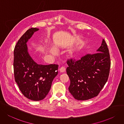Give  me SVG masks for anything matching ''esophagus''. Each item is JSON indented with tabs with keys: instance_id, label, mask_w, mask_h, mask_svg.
<instances>
[{
	"instance_id": "esophagus-1",
	"label": "esophagus",
	"mask_w": 124,
	"mask_h": 124,
	"mask_svg": "<svg viewBox=\"0 0 124 124\" xmlns=\"http://www.w3.org/2000/svg\"><path fill=\"white\" fill-rule=\"evenodd\" d=\"M59 70L60 71V72H64L66 71V68L64 67H62L61 68H59Z\"/></svg>"
}]
</instances>
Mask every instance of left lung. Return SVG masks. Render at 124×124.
<instances>
[{"mask_svg":"<svg viewBox=\"0 0 124 124\" xmlns=\"http://www.w3.org/2000/svg\"><path fill=\"white\" fill-rule=\"evenodd\" d=\"M67 73L70 78L69 91L77 100H87L97 96L106 83L110 68L109 49L104 39L97 53L86 54L76 61H67Z\"/></svg>","mask_w":124,"mask_h":124,"instance_id":"obj_1","label":"left lung"}]
</instances>
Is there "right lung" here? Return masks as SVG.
Listing matches in <instances>:
<instances>
[{"label": "right lung", "mask_w": 124, "mask_h": 124, "mask_svg": "<svg viewBox=\"0 0 124 124\" xmlns=\"http://www.w3.org/2000/svg\"><path fill=\"white\" fill-rule=\"evenodd\" d=\"M38 30L37 28L28 29L18 40L14 51L15 80L23 95L33 101H40L46 97L58 68L56 64L38 65L29 55L26 43Z\"/></svg>", "instance_id": "1"}]
</instances>
